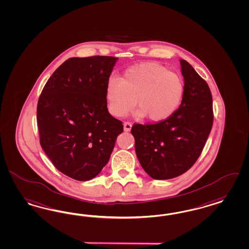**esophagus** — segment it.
<instances>
[{
	"label": "esophagus",
	"mask_w": 249,
	"mask_h": 249,
	"mask_svg": "<svg viewBox=\"0 0 249 249\" xmlns=\"http://www.w3.org/2000/svg\"><path fill=\"white\" fill-rule=\"evenodd\" d=\"M131 128H132V124L130 122H124V130L125 132H129Z\"/></svg>",
	"instance_id": "esophagus-1"
}]
</instances>
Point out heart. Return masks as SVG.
<instances>
[{"label":"heart","mask_w":249,"mask_h":249,"mask_svg":"<svg viewBox=\"0 0 249 249\" xmlns=\"http://www.w3.org/2000/svg\"><path fill=\"white\" fill-rule=\"evenodd\" d=\"M184 95L183 78L157 63L134 65L124 71L121 80L110 77L105 89L107 108L112 116L126 115L136 101L137 116H146L151 122H161L175 114Z\"/></svg>","instance_id":"b5f03b06"}]
</instances>
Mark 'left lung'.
I'll list each match as a JSON object with an SVG mask.
<instances>
[{
  "instance_id": "left-lung-1",
  "label": "left lung",
  "mask_w": 249,
  "mask_h": 249,
  "mask_svg": "<svg viewBox=\"0 0 249 249\" xmlns=\"http://www.w3.org/2000/svg\"><path fill=\"white\" fill-rule=\"evenodd\" d=\"M184 95L170 118L155 124H134L131 133L144 171L157 180L172 179L188 171L202 152L213 124L212 95L192 65L181 60Z\"/></svg>"
}]
</instances>
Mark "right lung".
Here are the masks:
<instances>
[{
  "instance_id": "right-lung-1",
  "label": "right lung",
  "mask_w": 249,
  "mask_h": 249,
  "mask_svg": "<svg viewBox=\"0 0 249 249\" xmlns=\"http://www.w3.org/2000/svg\"><path fill=\"white\" fill-rule=\"evenodd\" d=\"M117 59L70 58L52 74L38 98L40 146L56 169L74 180L99 175L124 131L122 121L108 111L105 97Z\"/></svg>"
}]
</instances>
